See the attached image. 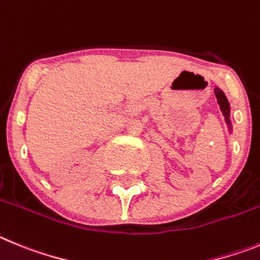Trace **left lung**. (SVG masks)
Returning a JSON list of instances; mask_svg holds the SVG:
<instances>
[{
	"label": "left lung",
	"instance_id": "obj_1",
	"mask_svg": "<svg viewBox=\"0 0 260 260\" xmlns=\"http://www.w3.org/2000/svg\"><path fill=\"white\" fill-rule=\"evenodd\" d=\"M214 93H215V97H216V101L219 104V107H220V111L224 116V120H225V124L228 127V132L229 135H232L233 132V128H232V123H231V105L228 102V98L225 97L223 90L219 88V86H215L214 88Z\"/></svg>",
	"mask_w": 260,
	"mask_h": 260
}]
</instances>
